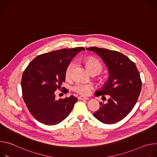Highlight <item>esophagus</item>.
<instances>
[{
  "label": "esophagus",
  "mask_w": 157,
  "mask_h": 157,
  "mask_svg": "<svg viewBox=\"0 0 157 157\" xmlns=\"http://www.w3.org/2000/svg\"><path fill=\"white\" fill-rule=\"evenodd\" d=\"M78 99H79V100H87V99H89V98H87V97H84V96H81L78 97Z\"/></svg>",
  "instance_id": "esophagus-1"
}]
</instances>
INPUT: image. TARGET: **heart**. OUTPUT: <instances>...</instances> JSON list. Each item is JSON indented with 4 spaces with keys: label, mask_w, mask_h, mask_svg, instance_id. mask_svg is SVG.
<instances>
[{
    "label": "heart",
    "mask_w": 157,
    "mask_h": 157,
    "mask_svg": "<svg viewBox=\"0 0 157 157\" xmlns=\"http://www.w3.org/2000/svg\"><path fill=\"white\" fill-rule=\"evenodd\" d=\"M85 64L87 69L91 72H98L99 73L102 68V65L101 62L95 58L89 57L85 59ZM75 61H71L67 66L65 71V76L66 78H70L72 76L73 71L75 68ZM92 85L87 84L85 82H78L73 86V90L78 93L82 95H87L91 91L92 89Z\"/></svg>",
    "instance_id": "1"
}]
</instances>
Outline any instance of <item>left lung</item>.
Here are the masks:
<instances>
[{
  "instance_id": "8db88e82",
  "label": "left lung",
  "mask_w": 157,
  "mask_h": 157,
  "mask_svg": "<svg viewBox=\"0 0 157 157\" xmlns=\"http://www.w3.org/2000/svg\"><path fill=\"white\" fill-rule=\"evenodd\" d=\"M87 50L96 53L106 65L109 77L100 90L95 92L98 97L109 95L106 103L100 102L99 109L93 116L100 122L112 124L125 117L136 105L140 95L142 81L133 62L123 54L104 48L91 47Z\"/></svg>"
}]
</instances>
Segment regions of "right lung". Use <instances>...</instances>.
<instances>
[{"mask_svg":"<svg viewBox=\"0 0 157 157\" xmlns=\"http://www.w3.org/2000/svg\"><path fill=\"white\" fill-rule=\"evenodd\" d=\"M83 47L62 49L35 58L22 75L24 102L32 115L47 125L58 124L69 116L78 99L74 96L56 100L55 91L65 81V71Z\"/></svg>","mask_w":157,"mask_h":157,"instance_id":"right-lung-1","label":"right lung"}]
</instances>
